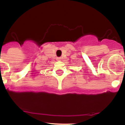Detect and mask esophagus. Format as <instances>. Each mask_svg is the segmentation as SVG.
Returning <instances> with one entry per match:
<instances>
[{"label":"esophagus","instance_id":"esophagus-1","mask_svg":"<svg viewBox=\"0 0 125 125\" xmlns=\"http://www.w3.org/2000/svg\"><path fill=\"white\" fill-rule=\"evenodd\" d=\"M57 60H61V57H57Z\"/></svg>","mask_w":125,"mask_h":125}]
</instances>
